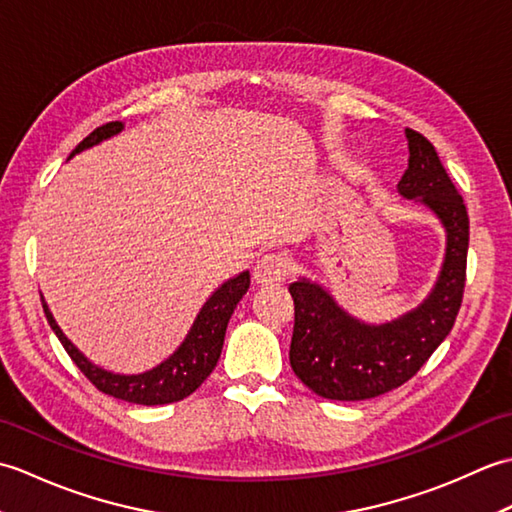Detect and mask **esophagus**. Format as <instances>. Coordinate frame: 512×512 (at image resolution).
<instances>
[{
  "mask_svg": "<svg viewBox=\"0 0 512 512\" xmlns=\"http://www.w3.org/2000/svg\"><path fill=\"white\" fill-rule=\"evenodd\" d=\"M290 273V259L281 253H268L259 259L253 277L257 284H281Z\"/></svg>",
  "mask_w": 512,
  "mask_h": 512,
  "instance_id": "1",
  "label": "esophagus"
}]
</instances>
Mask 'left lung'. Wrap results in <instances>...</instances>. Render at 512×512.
<instances>
[{"mask_svg":"<svg viewBox=\"0 0 512 512\" xmlns=\"http://www.w3.org/2000/svg\"><path fill=\"white\" fill-rule=\"evenodd\" d=\"M409 167L400 195L418 200L447 228V255L436 288L416 310L383 325H367L336 306L328 290L308 279L290 284L295 330L290 365L301 383L330 400H367L405 385L447 339L458 317L469 253V213L438 151L422 134L405 129Z\"/></svg>","mask_w":512,"mask_h":512,"instance_id":"8db88e82","label":"left lung"}]
</instances>
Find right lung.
I'll return each mask as SVG.
<instances>
[{
  "label": "right lung",
  "instance_id": "1",
  "mask_svg": "<svg viewBox=\"0 0 512 512\" xmlns=\"http://www.w3.org/2000/svg\"><path fill=\"white\" fill-rule=\"evenodd\" d=\"M123 127L125 125L121 121H112L96 127L88 138H83L81 143L76 145L70 158L83 149L99 145L105 138H112L118 132H123ZM248 286V270L224 281V284L209 297V301L204 303L198 319L193 321V328L189 330L187 339L182 341L178 350L158 367L132 376L107 372V369L90 363L88 358L65 339V334L61 332L57 321H54L52 312L48 310V303L43 301V297L41 303L52 332L57 334V339L65 347V352L70 354L74 365L81 369L85 378H88L96 389L118 400L134 402V405H169V402H178L193 394V391L204 383L206 376L215 369L217 358L222 354L228 319H231L239 299L246 295Z\"/></svg>",
  "mask_w": 512,
  "mask_h": 512
}]
</instances>
